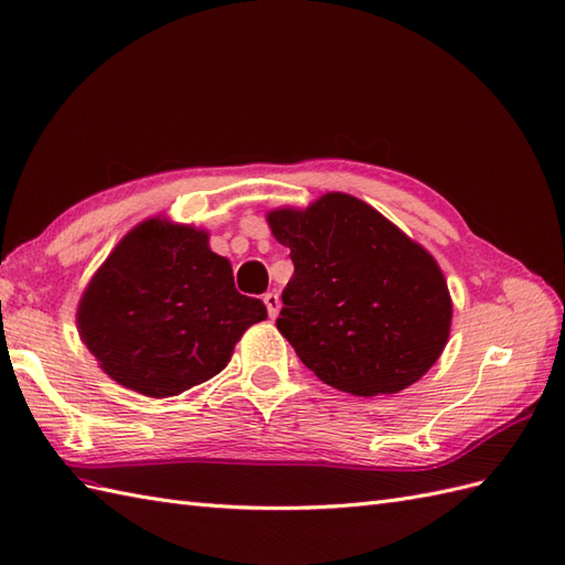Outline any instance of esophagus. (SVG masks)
<instances>
[{"instance_id": "34e87169", "label": "esophagus", "mask_w": 565, "mask_h": 565, "mask_svg": "<svg viewBox=\"0 0 565 565\" xmlns=\"http://www.w3.org/2000/svg\"><path fill=\"white\" fill-rule=\"evenodd\" d=\"M265 306H267V312H269V317L274 320V317L279 315V308H281V298H279V294H274V291H269V294H265Z\"/></svg>"}]
</instances>
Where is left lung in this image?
Masks as SVG:
<instances>
[{"label":"left lung","instance_id":"1","mask_svg":"<svg viewBox=\"0 0 565 565\" xmlns=\"http://www.w3.org/2000/svg\"><path fill=\"white\" fill-rule=\"evenodd\" d=\"M267 224L296 267L277 329L324 384L398 394L437 363L454 302L420 243L349 193L271 210Z\"/></svg>","mask_w":565,"mask_h":565}]
</instances>
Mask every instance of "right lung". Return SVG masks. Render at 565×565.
I'll list each match as a JSON object with an SVG mask.
<instances>
[{
    "label": "right lung",
    "instance_id": "right-lung-1",
    "mask_svg": "<svg viewBox=\"0 0 565 565\" xmlns=\"http://www.w3.org/2000/svg\"><path fill=\"white\" fill-rule=\"evenodd\" d=\"M267 320L241 296L210 234L150 216L117 243L78 302L76 322L109 377L150 398L179 396L220 374L245 329Z\"/></svg>",
    "mask_w": 565,
    "mask_h": 565
}]
</instances>
